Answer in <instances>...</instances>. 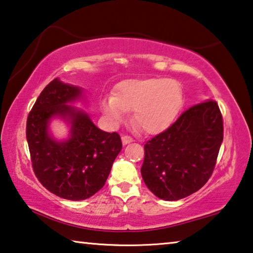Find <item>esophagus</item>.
<instances>
[{
  "label": "esophagus",
  "instance_id": "esophagus-1",
  "mask_svg": "<svg viewBox=\"0 0 253 253\" xmlns=\"http://www.w3.org/2000/svg\"><path fill=\"white\" fill-rule=\"evenodd\" d=\"M133 141V139H132L131 137H129V135H123L122 137V143L123 145H127V143H130Z\"/></svg>",
  "mask_w": 253,
  "mask_h": 253
}]
</instances>
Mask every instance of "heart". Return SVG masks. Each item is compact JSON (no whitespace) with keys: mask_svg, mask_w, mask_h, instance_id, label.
<instances>
[{"mask_svg":"<svg viewBox=\"0 0 253 253\" xmlns=\"http://www.w3.org/2000/svg\"><path fill=\"white\" fill-rule=\"evenodd\" d=\"M183 102L182 88L165 78L124 80L115 88L114 96L102 99V111L107 121L122 123L129 111L132 120L145 133L157 134L169 127Z\"/></svg>","mask_w":253,"mask_h":253,"instance_id":"heart-1","label":"heart"}]
</instances>
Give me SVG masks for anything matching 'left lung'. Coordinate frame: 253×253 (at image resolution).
Instances as JSON below:
<instances>
[{"mask_svg": "<svg viewBox=\"0 0 253 253\" xmlns=\"http://www.w3.org/2000/svg\"><path fill=\"white\" fill-rule=\"evenodd\" d=\"M223 118L211 99L186 110L145 145L143 181L159 199L176 201L203 188L223 142Z\"/></svg>", "mask_w": 253, "mask_h": 253, "instance_id": "obj_1", "label": "left lung"}]
</instances>
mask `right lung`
<instances>
[{"instance_id":"1","label":"right lung","mask_w":253,"mask_h":253,"mask_svg":"<svg viewBox=\"0 0 253 253\" xmlns=\"http://www.w3.org/2000/svg\"><path fill=\"white\" fill-rule=\"evenodd\" d=\"M84 89L56 78L44 88L27 119L26 137L35 175L42 186L67 200H84L99 191L110 175L122 142L116 132L97 127L90 116L73 106ZM60 118L69 126L67 139L49 130Z\"/></svg>"}]
</instances>
